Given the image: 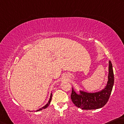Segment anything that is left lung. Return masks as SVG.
Wrapping results in <instances>:
<instances>
[{
  "mask_svg": "<svg viewBox=\"0 0 124 124\" xmlns=\"http://www.w3.org/2000/svg\"><path fill=\"white\" fill-rule=\"evenodd\" d=\"M108 78L107 85L101 92L88 93L80 91V94H77L72 89L71 94L72 102L76 106L82 109H95L103 107L109 99L114 84V73L112 62L110 60Z\"/></svg>",
  "mask_w": 124,
  "mask_h": 124,
  "instance_id": "obj_1",
  "label": "left lung"
}]
</instances>
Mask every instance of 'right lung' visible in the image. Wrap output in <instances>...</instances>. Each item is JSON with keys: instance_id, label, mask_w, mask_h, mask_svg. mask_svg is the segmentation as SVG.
<instances>
[{"instance_id": "1", "label": "right lung", "mask_w": 124, "mask_h": 124, "mask_svg": "<svg viewBox=\"0 0 124 124\" xmlns=\"http://www.w3.org/2000/svg\"><path fill=\"white\" fill-rule=\"evenodd\" d=\"M52 94L51 93V96H50V99H49V101L48 102V103H47L46 104V105L45 106H43V107L40 108V109H39L38 110H36V111H39V110H42L43 109H45V108H46L48 107V106H49L50 103H51V100H52Z\"/></svg>"}]
</instances>
